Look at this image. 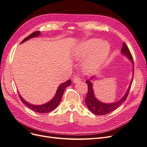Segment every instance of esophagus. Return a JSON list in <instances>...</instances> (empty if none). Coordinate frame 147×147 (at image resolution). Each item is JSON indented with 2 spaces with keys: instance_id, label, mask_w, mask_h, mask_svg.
<instances>
[{
  "instance_id": "esophagus-1",
  "label": "esophagus",
  "mask_w": 147,
  "mask_h": 147,
  "mask_svg": "<svg viewBox=\"0 0 147 147\" xmlns=\"http://www.w3.org/2000/svg\"><path fill=\"white\" fill-rule=\"evenodd\" d=\"M73 82L74 83H79L81 82V78L78 77V76H75L74 77V79H73Z\"/></svg>"
}]
</instances>
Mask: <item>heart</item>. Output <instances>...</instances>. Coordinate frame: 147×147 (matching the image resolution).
Listing matches in <instances>:
<instances>
[{
  "instance_id": "1",
  "label": "heart",
  "mask_w": 147,
  "mask_h": 147,
  "mask_svg": "<svg viewBox=\"0 0 147 147\" xmlns=\"http://www.w3.org/2000/svg\"><path fill=\"white\" fill-rule=\"evenodd\" d=\"M110 53V45L98 38H91L81 43L74 49L73 56L80 59L88 55L84 62L83 70L86 73L95 72L104 64Z\"/></svg>"
}]
</instances>
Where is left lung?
I'll use <instances>...</instances> for the list:
<instances>
[{"label":"left lung","mask_w":147,"mask_h":147,"mask_svg":"<svg viewBox=\"0 0 147 147\" xmlns=\"http://www.w3.org/2000/svg\"><path fill=\"white\" fill-rule=\"evenodd\" d=\"M121 51L122 54L125 56L127 58L129 59L131 61V63L134 64V62H133L132 56L131 54V52L129 50L127 45H126V43L124 42H123V47L121 48ZM132 71H133V73H134V68H133ZM92 78H94V77H91L90 80L86 81V83L88 84V91L87 96L85 98V103L88 107V109L90 110L92 113H94V115H104L107 113H109L111 112H112V111L116 110L118 107L120 106V105L123 103V102L125 101L128 96L131 84L133 80V77H132L131 82L130 83L129 86L128 87V89L126 92V94L124 95V96L121 99H119L117 102H113V103L106 104V103H104V102H100L95 97L94 90H93V88H92L93 84L91 82V80H92Z\"/></svg>","instance_id":"8db88e82"}]
</instances>
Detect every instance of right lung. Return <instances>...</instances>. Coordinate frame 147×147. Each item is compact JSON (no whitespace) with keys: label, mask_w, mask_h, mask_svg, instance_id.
<instances>
[{"label":"right lung","mask_w":147,"mask_h":147,"mask_svg":"<svg viewBox=\"0 0 147 147\" xmlns=\"http://www.w3.org/2000/svg\"><path fill=\"white\" fill-rule=\"evenodd\" d=\"M41 35V33L40 31H36V32H34L32 34H31L30 35H29V36H28L27 37H26L23 41L21 42V43H23L26 41L28 40L29 39H30L32 38L35 37H38L39 35ZM71 84V80H69L66 81L64 83H63L62 84H61L59 86V87L57 88V90L56 91V94L54 96V97L50 100L47 103L40 105H33L29 104V102H26L23 97H21V96L20 94V93L18 92V95L20 98L21 99V100L22 101L23 104H24L26 106L29 107V109H30L31 110H32L34 112H36L37 113H48L51 112L52 110H55L58 105L59 104L61 100L62 97H63L64 91L65 90V88H67V86H69L70 84Z\"/></svg>","instance_id":"1"}]
</instances>
